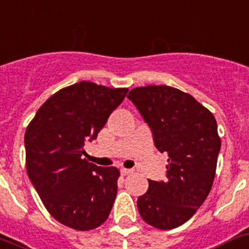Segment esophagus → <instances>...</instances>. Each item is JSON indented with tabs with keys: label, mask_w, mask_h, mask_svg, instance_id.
<instances>
[{
	"label": "esophagus",
	"mask_w": 249,
	"mask_h": 249,
	"mask_svg": "<svg viewBox=\"0 0 249 249\" xmlns=\"http://www.w3.org/2000/svg\"><path fill=\"white\" fill-rule=\"evenodd\" d=\"M120 173L123 175V176H128V175L133 173V170H130V168H121Z\"/></svg>",
	"instance_id": "obj_1"
}]
</instances>
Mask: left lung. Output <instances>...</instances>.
<instances>
[{
    "mask_svg": "<svg viewBox=\"0 0 249 249\" xmlns=\"http://www.w3.org/2000/svg\"><path fill=\"white\" fill-rule=\"evenodd\" d=\"M128 99L152 130L157 149L168 154L167 181L148 179L138 210L152 227L173 229L195 214L212 190L221 144L216 120L191 95L170 86L137 87Z\"/></svg>",
    "mask_w": 249,
    "mask_h": 249,
    "instance_id": "1",
    "label": "left lung"
}]
</instances>
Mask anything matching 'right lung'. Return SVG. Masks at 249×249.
Instances as JSON below:
<instances>
[{
	"instance_id": "1",
	"label": "right lung",
	"mask_w": 249,
	"mask_h": 249,
	"mask_svg": "<svg viewBox=\"0 0 249 249\" xmlns=\"http://www.w3.org/2000/svg\"><path fill=\"white\" fill-rule=\"evenodd\" d=\"M128 89L74 83L44 102L25 131L26 170L44 206L59 223L91 231L108 218L119 170L82 160Z\"/></svg>"
}]
</instances>
